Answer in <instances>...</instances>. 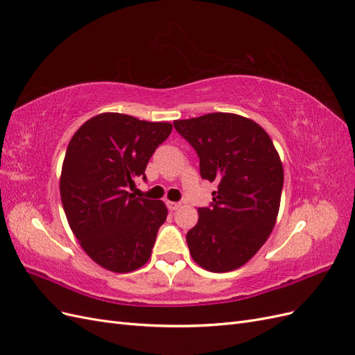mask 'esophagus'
I'll use <instances>...</instances> for the list:
<instances>
[{
    "mask_svg": "<svg viewBox=\"0 0 355 355\" xmlns=\"http://www.w3.org/2000/svg\"><path fill=\"white\" fill-rule=\"evenodd\" d=\"M167 206H168V209H170L171 211H175V210H178V209L180 207V202H176V201H168V202H167Z\"/></svg>",
    "mask_w": 355,
    "mask_h": 355,
    "instance_id": "34e87169",
    "label": "esophagus"
}]
</instances>
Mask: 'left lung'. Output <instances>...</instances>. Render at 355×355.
I'll list each match as a JSON object with an SVG mask.
<instances>
[{"mask_svg": "<svg viewBox=\"0 0 355 355\" xmlns=\"http://www.w3.org/2000/svg\"><path fill=\"white\" fill-rule=\"evenodd\" d=\"M176 132L196 149L202 179L218 182L209 207L187 234L189 253L211 272L237 270L271 234L280 209L283 164L263 128L235 114L176 120Z\"/></svg>", "mask_w": 355, "mask_h": 355, "instance_id": "obj_1", "label": "left lung"}]
</instances>
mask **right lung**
<instances>
[{
    "label": "right lung",
    "instance_id": "obj_1",
    "mask_svg": "<svg viewBox=\"0 0 355 355\" xmlns=\"http://www.w3.org/2000/svg\"><path fill=\"white\" fill-rule=\"evenodd\" d=\"M171 133L170 123L105 112L85 121L63 159L60 197L75 237L92 259L112 272H130L151 256L167 218L163 201L135 197L149 158Z\"/></svg>",
    "mask_w": 355,
    "mask_h": 355
}]
</instances>
